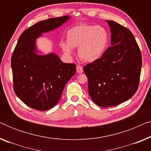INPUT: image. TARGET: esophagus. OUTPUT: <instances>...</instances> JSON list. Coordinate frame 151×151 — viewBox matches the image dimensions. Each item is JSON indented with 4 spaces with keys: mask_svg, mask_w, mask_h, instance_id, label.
I'll list each match as a JSON object with an SVG mask.
<instances>
[{
    "mask_svg": "<svg viewBox=\"0 0 151 151\" xmlns=\"http://www.w3.org/2000/svg\"><path fill=\"white\" fill-rule=\"evenodd\" d=\"M76 70H77V72L78 73H82V72H83V68L80 65H78L77 67H76Z\"/></svg>",
    "mask_w": 151,
    "mask_h": 151,
    "instance_id": "obj_1",
    "label": "esophagus"
}]
</instances>
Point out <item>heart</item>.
Returning <instances> with one entry per match:
<instances>
[{
    "mask_svg": "<svg viewBox=\"0 0 151 151\" xmlns=\"http://www.w3.org/2000/svg\"><path fill=\"white\" fill-rule=\"evenodd\" d=\"M67 42H61L60 47L67 55L73 53V48H78L80 59L93 63L100 58L106 50L109 35L104 27L82 24L70 29L67 34Z\"/></svg>",
    "mask_w": 151,
    "mask_h": 151,
    "instance_id": "heart-1",
    "label": "heart"
}]
</instances>
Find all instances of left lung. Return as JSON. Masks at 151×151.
<instances>
[{"mask_svg": "<svg viewBox=\"0 0 151 151\" xmlns=\"http://www.w3.org/2000/svg\"><path fill=\"white\" fill-rule=\"evenodd\" d=\"M111 47L100 59L84 67L92 100L102 107L113 106L129 100L137 91L142 55L131 31L113 20Z\"/></svg>", "mask_w": 151, "mask_h": 151, "instance_id": "obj_1", "label": "left lung"}]
</instances>
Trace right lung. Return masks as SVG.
Listing matches in <instances>:
<instances>
[{"instance_id": "right-lung-1", "label": "right lung", "mask_w": 151, "mask_h": 151, "mask_svg": "<svg viewBox=\"0 0 151 151\" xmlns=\"http://www.w3.org/2000/svg\"><path fill=\"white\" fill-rule=\"evenodd\" d=\"M70 18L65 16L38 22L18 39L11 61L14 89L31 108L38 111L53 108L66 84L76 73L75 64L63 63L53 52L43 54L36 45V40L43 34L54 31Z\"/></svg>"}]
</instances>
